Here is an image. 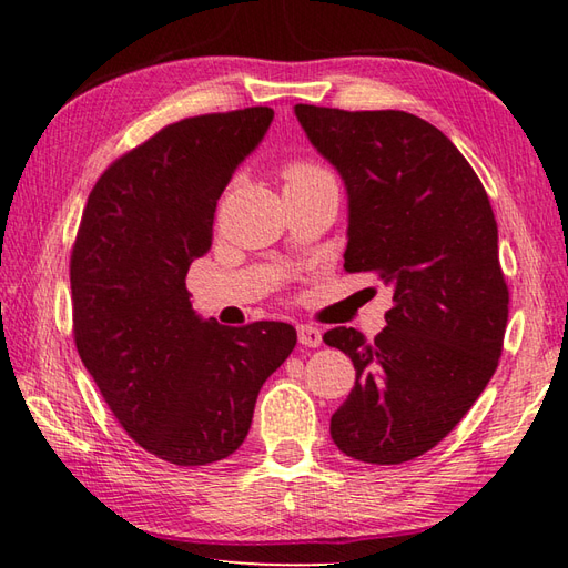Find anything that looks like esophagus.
<instances>
[{"label":"esophagus","mask_w":568,"mask_h":568,"mask_svg":"<svg viewBox=\"0 0 568 568\" xmlns=\"http://www.w3.org/2000/svg\"><path fill=\"white\" fill-rule=\"evenodd\" d=\"M297 339L303 346H310V348H317L322 346V332L317 327H312V324H300L297 327Z\"/></svg>","instance_id":"1"}]
</instances>
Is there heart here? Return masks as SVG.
Wrapping results in <instances>:
<instances>
[{
	"instance_id": "obj_1",
	"label": "heart",
	"mask_w": 568,
	"mask_h": 568,
	"mask_svg": "<svg viewBox=\"0 0 568 568\" xmlns=\"http://www.w3.org/2000/svg\"><path fill=\"white\" fill-rule=\"evenodd\" d=\"M281 178L287 190H303L310 185H320V183H332V173L327 168H322L317 163L310 161H291L281 168Z\"/></svg>"
}]
</instances>
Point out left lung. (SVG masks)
Here are the masks:
<instances>
[{
	"mask_svg": "<svg viewBox=\"0 0 568 568\" xmlns=\"http://www.w3.org/2000/svg\"><path fill=\"white\" fill-rule=\"evenodd\" d=\"M295 114L346 183L344 271L393 287L376 339L324 334L356 368L332 439L358 462L403 464L437 446L498 368L510 293L496 216L474 168L425 119L315 104Z\"/></svg>",
	"mask_w": 568,
	"mask_h": 568,
	"instance_id": "obj_1",
	"label": "left lung"
}]
</instances>
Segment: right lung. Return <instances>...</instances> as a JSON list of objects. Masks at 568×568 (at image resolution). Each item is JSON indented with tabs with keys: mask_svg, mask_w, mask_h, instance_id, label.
<instances>
[{
	"mask_svg": "<svg viewBox=\"0 0 568 568\" xmlns=\"http://www.w3.org/2000/svg\"><path fill=\"white\" fill-rule=\"evenodd\" d=\"M273 122L271 106L180 119L94 183L70 253L72 336L119 425L149 454L207 466L246 439L265 378L291 356L285 322L224 327L190 305L216 200Z\"/></svg>",
	"mask_w": 568,
	"mask_h": 568,
	"instance_id": "right-lung-1",
	"label": "right lung"
}]
</instances>
